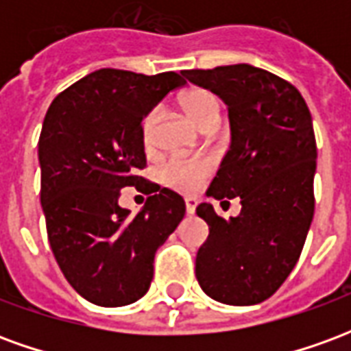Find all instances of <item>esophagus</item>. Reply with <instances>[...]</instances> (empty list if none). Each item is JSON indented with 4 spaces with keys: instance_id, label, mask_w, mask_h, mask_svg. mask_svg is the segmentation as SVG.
Segmentation results:
<instances>
[{
    "instance_id": "obj_1",
    "label": "esophagus",
    "mask_w": 351,
    "mask_h": 351,
    "mask_svg": "<svg viewBox=\"0 0 351 351\" xmlns=\"http://www.w3.org/2000/svg\"><path fill=\"white\" fill-rule=\"evenodd\" d=\"M184 205H186V213L193 214V213H195V206H197V199H195V197H186V199H184Z\"/></svg>"
}]
</instances>
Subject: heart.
Wrapping results in <instances>:
<instances>
[{
  "label": "heart",
  "mask_w": 351,
  "mask_h": 351,
  "mask_svg": "<svg viewBox=\"0 0 351 351\" xmlns=\"http://www.w3.org/2000/svg\"><path fill=\"white\" fill-rule=\"evenodd\" d=\"M180 107L203 130L208 125H218L220 122V103L216 95L205 88L188 90L180 97ZM158 118H160V110L152 108L143 120L141 133L145 146H152ZM210 171H213V161L206 158H173L163 163V167L160 169V178L161 182L178 191H193L205 182Z\"/></svg>",
  "instance_id": "obj_1"
}]
</instances>
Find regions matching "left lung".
Here are the masks:
<instances>
[{
  "instance_id": "8db88e82",
  "label": "left lung",
  "mask_w": 351,
  "mask_h": 351,
  "mask_svg": "<svg viewBox=\"0 0 351 351\" xmlns=\"http://www.w3.org/2000/svg\"><path fill=\"white\" fill-rule=\"evenodd\" d=\"M184 77L216 93L229 110L231 145L206 190L220 201L241 197V214L223 220L197 206L208 239L195 276L210 299L248 306L269 299L293 271L314 216L316 137L299 90L248 64L191 69Z\"/></svg>"
}]
</instances>
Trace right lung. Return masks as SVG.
Returning <instances> with one entry per match:
<instances>
[{
  "mask_svg": "<svg viewBox=\"0 0 351 351\" xmlns=\"http://www.w3.org/2000/svg\"><path fill=\"white\" fill-rule=\"evenodd\" d=\"M182 75V73H180ZM178 73L99 69L56 95L39 137L41 206L52 254L73 289L97 306H123L148 291L154 256L186 214L176 191L137 176L146 167L141 125ZM149 193L137 217L119 190Z\"/></svg>",
  "mask_w": 351,
  "mask_h": 351,
  "instance_id": "obj_1",
  "label": "right lung"
}]
</instances>
